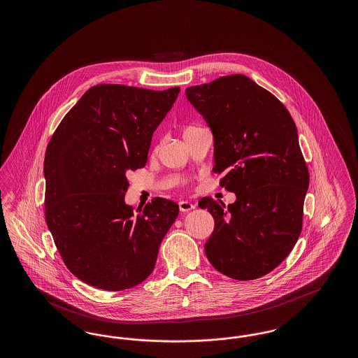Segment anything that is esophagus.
I'll list each match as a JSON object with an SVG mask.
<instances>
[{
  "mask_svg": "<svg viewBox=\"0 0 358 358\" xmlns=\"http://www.w3.org/2000/svg\"><path fill=\"white\" fill-rule=\"evenodd\" d=\"M178 206H180V210H181V212H189V210H192V209L196 208V205L192 204V203H189V201H180Z\"/></svg>",
  "mask_w": 358,
  "mask_h": 358,
  "instance_id": "1",
  "label": "esophagus"
}]
</instances>
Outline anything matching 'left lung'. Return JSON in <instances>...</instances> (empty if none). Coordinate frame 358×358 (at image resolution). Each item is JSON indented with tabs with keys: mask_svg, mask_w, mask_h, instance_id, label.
<instances>
[{
	"mask_svg": "<svg viewBox=\"0 0 358 358\" xmlns=\"http://www.w3.org/2000/svg\"><path fill=\"white\" fill-rule=\"evenodd\" d=\"M185 94L213 133L220 185L236 194L228 208L199 201L215 219L205 254L232 279H257L289 256L302 231L310 176L296 126L283 103L240 73Z\"/></svg>",
	"mask_w": 358,
	"mask_h": 358,
	"instance_id": "8db88e82",
	"label": "left lung"
}]
</instances>
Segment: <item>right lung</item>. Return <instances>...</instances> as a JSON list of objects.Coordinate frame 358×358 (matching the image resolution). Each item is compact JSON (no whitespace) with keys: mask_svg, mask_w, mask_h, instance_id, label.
I'll return each mask as SVG.
<instances>
[{"mask_svg":"<svg viewBox=\"0 0 358 358\" xmlns=\"http://www.w3.org/2000/svg\"><path fill=\"white\" fill-rule=\"evenodd\" d=\"M178 92L94 85L47 146L45 222L67 268L90 286L131 289L154 270L180 209L154 197L134 212L124 203L126 174L146 165L154 130Z\"/></svg>","mask_w":358,"mask_h":358,"instance_id":"add662e5","label":"right lung"}]
</instances>
